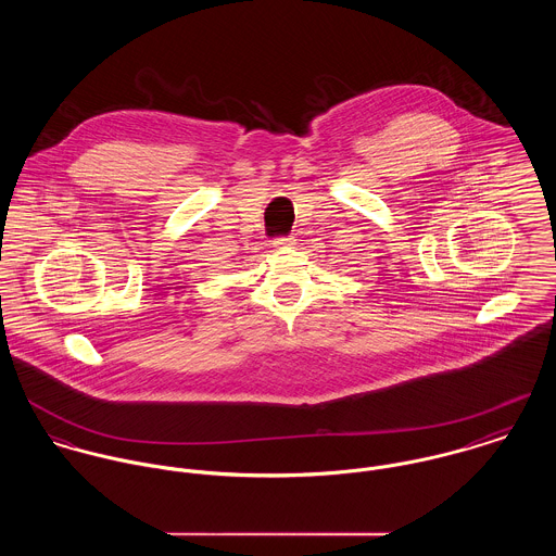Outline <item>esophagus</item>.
Returning <instances> with one entry per match:
<instances>
[{"mask_svg": "<svg viewBox=\"0 0 556 556\" xmlns=\"http://www.w3.org/2000/svg\"><path fill=\"white\" fill-rule=\"evenodd\" d=\"M271 244L276 249H289V247H295V240L293 238H276Z\"/></svg>", "mask_w": 556, "mask_h": 556, "instance_id": "obj_1", "label": "esophagus"}]
</instances>
